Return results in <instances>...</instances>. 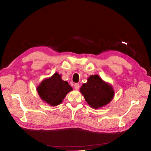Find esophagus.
I'll list each match as a JSON object with an SVG mask.
<instances>
[{
	"label": "esophagus",
	"mask_w": 151,
	"mask_h": 151,
	"mask_svg": "<svg viewBox=\"0 0 151 151\" xmlns=\"http://www.w3.org/2000/svg\"><path fill=\"white\" fill-rule=\"evenodd\" d=\"M74 88L76 89H79V87H80V86H79V84H78V83H76V84H74Z\"/></svg>",
	"instance_id": "esophagus-1"
}]
</instances>
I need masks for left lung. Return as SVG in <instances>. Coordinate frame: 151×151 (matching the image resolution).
<instances>
[{
    "instance_id": "8db88e82",
    "label": "left lung",
    "mask_w": 151,
    "mask_h": 151,
    "mask_svg": "<svg viewBox=\"0 0 151 151\" xmlns=\"http://www.w3.org/2000/svg\"><path fill=\"white\" fill-rule=\"evenodd\" d=\"M80 91L89 106L95 109L105 106L114 96L112 87L98 75L91 76L87 83L83 84Z\"/></svg>"
}]
</instances>
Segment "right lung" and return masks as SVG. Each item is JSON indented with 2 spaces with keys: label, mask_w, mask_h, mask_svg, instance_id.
Segmentation results:
<instances>
[{
  "label": "right lung",
  "mask_w": 151,
  "mask_h": 151,
  "mask_svg": "<svg viewBox=\"0 0 151 151\" xmlns=\"http://www.w3.org/2000/svg\"><path fill=\"white\" fill-rule=\"evenodd\" d=\"M72 90L67 81L62 80L58 73L42 81L37 88L38 93L43 101L52 106L60 104L66 94Z\"/></svg>",
  "instance_id": "1"
}]
</instances>
